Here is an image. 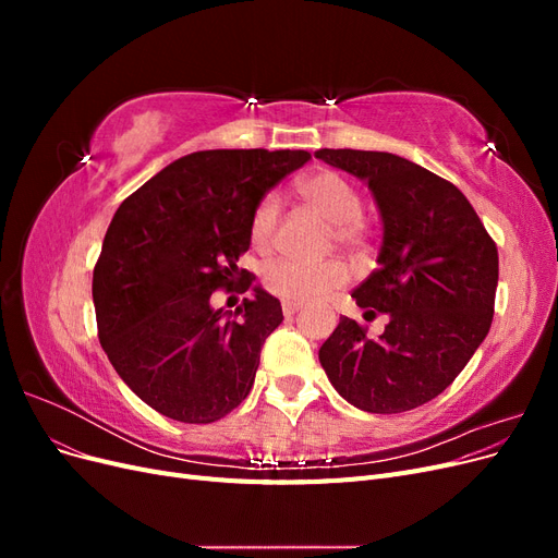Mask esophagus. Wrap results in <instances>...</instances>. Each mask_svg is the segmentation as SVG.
<instances>
[{"instance_id":"esophagus-1","label":"esophagus","mask_w":558,"mask_h":558,"mask_svg":"<svg viewBox=\"0 0 558 558\" xmlns=\"http://www.w3.org/2000/svg\"><path fill=\"white\" fill-rule=\"evenodd\" d=\"M281 310H283V316H293L302 310V302H295V300H283L281 302Z\"/></svg>"}]
</instances>
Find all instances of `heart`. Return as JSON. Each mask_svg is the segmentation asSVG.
Listing matches in <instances>:
<instances>
[{
	"label": "heart",
	"instance_id": "b5f03b06",
	"mask_svg": "<svg viewBox=\"0 0 558 558\" xmlns=\"http://www.w3.org/2000/svg\"><path fill=\"white\" fill-rule=\"evenodd\" d=\"M298 193L307 205L335 226V238L342 244H356L363 238V197L349 179L332 170H318L298 181ZM279 223L277 195H265L251 216V240L265 248L275 240ZM347 281L344 265L328 263H300L281 258L269 263L263 272V283L269 293L283 300L307 302L324 298L340 289Z\"/></svg>",
	"mask_w": 558,
	"mask_h": 558
}]
</instances>
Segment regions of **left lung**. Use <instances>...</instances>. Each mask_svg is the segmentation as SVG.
Masks as SVG:
<instances>
[{"label":"left lung","instance_id":"obj_1","mask_svg":"<svg viewBox=\"0 0 558 558\" xmlns=\"http://www.w3.org/2000/svg\"><path fill=\"white\" fill-rule=\"evenodd\" d=\"M314 156L365 181L377 202V269L353 298L365 318L388 316L377 340L342 316L318 361L353 408L414 410L459 377L492 328L498 248L468 197L421 165L384 150L318 148Z\"/></svg>","mask_w":558,"mask_h":558}]
</instances>
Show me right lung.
<instances>
[{
  "label": "right lung",
  "mask_w": 558,
  "mask_h": 558,
  "mask_svg": "<svg viewBox=\"0 0 558 558\" xmlns=\"http://www.w3.org/2000/svg\"><path fill=\"white\" fill-rule=\"evenodd\" d=\"M307 150L216 148L183 156L134 191L111 218L93 272L99 344L156 412L211 424L248 396L281 302L254 286L230 313L218 288L245 292L240 269L258 202L305 165Z\"/></svg>",
  "instance_id": "1"
}]
</instances>
